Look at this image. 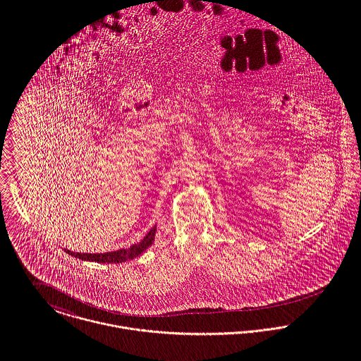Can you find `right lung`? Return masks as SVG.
Returning a JSON list of instances; mask_svg holds the SVG:
<instances>
[{
  "mask_svg": "<svg viewBox=\"0 0 361 361\" xmlns=\"http://www.w3.org/2000/svg\"><path fill=\"white\" fill-rule=\"evenodd\" d=\"M155 229H157V226H154L153 229H150L149 233L139 243L132 245L128 249H119V250H115V252L94 253V255H92V253H75V252H71V250H66V249H63V250H65V253H68V255H71L73 257L79 258V259L104 262V264H118V262H123V261L137 257L146 249H149L153 245V242H154Z\"/></svg>",
  "mask_w": 361,
  "mask_h": 361,
  "instance_id": "right-lung-1",
  "label": "right lung"
}]
</instances>
